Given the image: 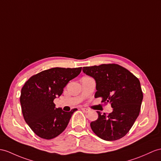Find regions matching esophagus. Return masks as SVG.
Wrapping results in <instances>:
<instances>
[{
  "mask_svg": "<svg viewBox=\"0 0 161 161\" xmlns=\"http://www.w3.org/2000/svg\"><path fill=\"white\" fill-rule=\"evenodd\" d=\"M81 110L83 111V112H85V113H89L90 111V110H89V108H82Z\"/></svg>",
  "mask_w": 161,
  "mask_h": 161,
  "instance_id": "1",
  "label": "esophagus"
}]
</instances>
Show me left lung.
I'll use <instances>...</instances> for the list:
<instances>
[{
	"instance_id": "1",
	"label": "left lung",
	"mask_w": 161,
	"mask_h": 161,
	"mask_svg": "<svg viewBox=\"0 0 161 161\" xmlns=\"http://www.w3.org/2000/svg\"><path fill=\"white\" fill-rule=\"evenodd\" d=\"M83 71L96 80V98L102 97V103L113 108L107 115L97 111L98 118L90 124L93 132L105 141L122 138L139 115L143 97L139 80L115 64L84 67Z\"/></svg>"
}]
</instances>
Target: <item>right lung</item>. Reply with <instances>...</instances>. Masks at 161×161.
Here are the masks:
<instances>
[{
    "label": "right lung",
    "mask_w": 161,
    "mask_h": 161,
    "mask_svg": "<svg viewBox=\"0 0 161 161\" xmlns=\"http://www.w3.org/2000/svg\"><path fill=\"white\" fill-rule=\"evenodd\" d=\"M82 68H53L31 76L21 89L23 117L35 134L45 139L59 135L67 127L77 108L65 112L55 108L53 101L60 96L68 82L76 77Z\"/></svg>",
    "instance_id": "add662e5"
}]
</instances>
